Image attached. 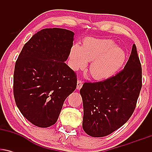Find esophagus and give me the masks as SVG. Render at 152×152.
<instances>
[{
    "label": "esophagus",
    "mask_w": 152,
    "mask_h": 152,
    "mask_svg": "<svg viewBox=\"0 0 152 152\" xmlns=\"http://www.w3.org/2000/svg\"><path fill=\"white\" fill-rule=\"evenodd\" d=\"M83 86V83H82V81L81 80H78L77 81V86H76V88H77L78 90L81 89V88Z\"/></svg>",
    "instance_id": "1"
}]
</instances>
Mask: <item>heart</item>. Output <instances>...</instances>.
Returning a JSON list of instances; mask_svg holds the SVG:
<instances>
[{
    "instance_id": "heart-1",
    "label": "heart",
    "mask_w": 152,
    "mask_h": 152,
    "mask_svg": "<svg viewBox=\"0 0 152 152\" xmlns=\"http://www.w3.org/2000/svg\"><path fill=\"white\" fill-rule=\"evenodd\" d=\"M71 67L73 70L84 69L87 62L94 79L104 80L111 77L121 69L126 60V53L110 39L87 38L83 46L76 44L70 51Z\"/></svg>"
}]
</instances>
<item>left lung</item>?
<instances>
[{"mask_svg":"<svg viewBox=\"0 0 152 152\" xmlns=\"http://www.w3.org/2000/svg\"><path fill=\"white\" fill-rule=\"evenodd\" d=\"M142 86V66L134 44L123 70L104 81L83 83L80 94L84 132L103 137L123 126L133 114Z\"/></svg>","mask_w":152,"mask_h":152,"instance_id":"1","label":"left lung"}]
</instances>
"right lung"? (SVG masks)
Segmentation results:
<instances>
[{
  "label": "right lung",
  "mask_w": 152,
  "mask_h": 152,
  "mask_svg": "<svg viewBox=\"0 0 152 152\" xmlns=\"http://www.w3.org/2000/svg\"><path fill=\"white\" fill-rule=\"evenodd\" d=\"M74 36V32L64 28L43 29L24 45L15 62V104L35 126L53 125L65 99L76 89V74L65 63Z\"/></svg>",
  "instance_id": "right-lung-1"
}]
</instances>
